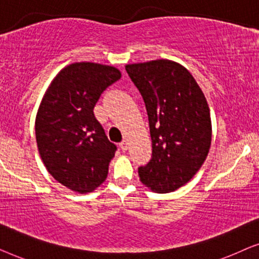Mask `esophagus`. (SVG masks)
<instances>
[{
	"label": "esophagus",
	"mask_w": 259,
	"mask_h": 259,
	"mask_svg": "<svg viewBox=\"0 0 259 259\" xmlns=\"http://www.w3.org/2000/svg\"><path fill=\"white\" fill-rule=\"evenodd\" d=\"M120 148H121L122 151H127V148H128V141L122 140L121 143H120Z\"/></svg>",
	"instance_id": "obj_1"
}]
</instances>
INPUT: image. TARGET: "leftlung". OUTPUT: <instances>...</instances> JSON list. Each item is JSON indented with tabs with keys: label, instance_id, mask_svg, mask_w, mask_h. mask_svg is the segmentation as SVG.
<instances>
[{
	"label": "left lung",
	"instance_id": "1",
	"mask_svg": "<svg viewBox=\"0 0 259 259\" xmlns=\"http://www.w3.org/2000/svg\"><path fill=\"white\" fill-rule=\"evenodd\" d=\"M146 105L152 159L139 167L140 182L153 192L186 185L206 159L212 122L206 98L189 70L167 59L126 65Z\"/></svg>",
	"mask_w": 259,
	"mask_h": 259
}]
</instances>
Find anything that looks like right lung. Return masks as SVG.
Wrapping results in <instances>:
<instances>
[{"label": "right lung", "instance_id": "right-lung-1", "mask_svg": "<svg viewBox=\"0 0 259 259\" xmlns=\"http://www.w3.org/2000/svg\"><path fill=\"white\" fill-rule=\"evenodd\" d=\"M116 67L74 62L63 67L38 106L35 137L53 178L73 192H93L105 182L116 147L94 116L106 88L120 80Z\"/></svg>", "mask_w": 259, "mask_h": 259}]
</instances>
